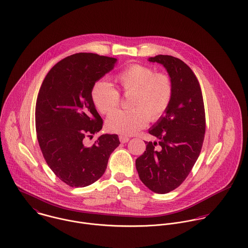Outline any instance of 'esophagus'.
I'll return each instance as SVG.
<instances>
[{
	"label": "esophagus",
	"mask_w": 248,
	"mask_h": 248,
	"mask_svg": "<svg viewBox=\"0 0 248 248\" xmlns=\"http://www.w3.org/2000/svg\"><path fill=\"white\" fill-rule=\"evenodd\" d=\"M119 140L121 143H126V142L130 140V139L128 137H125V136H119Z\"/></svg>",
	"instance_id": "obj_1"
}]
</instances>
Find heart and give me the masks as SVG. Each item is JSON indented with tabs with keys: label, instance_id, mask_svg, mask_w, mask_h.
<instances>
[{
	"label": "heart",
	"instance_id": "obj_1",
	"mask_svg": "<svg viewBox=\"0 0 248 248\" xmlns=\"http://www.w3.org/2000/svg\"><path fill=\"white\" fill-rule=\"evenodd\" d=\"M118 89L131 94L128 110H116L107 118V129L115 134L132 136L143 129L150 119H159L170 105L174 93L171 77L147 66L133 64L114 77ZM92 100L97 110L108 114L119 105L118 92L109 84L99 81L92 89Z\"/></svg>",
	"mask_w": 248,
	"mask_h": 248
}]
</instances>
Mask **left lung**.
Here are the masks:
<instances>
[{"label":"left lung","instance_id":"left-lung-1","mask_svg":"<svg viewBox=\"0 0 248 248\" xmlns=\"http://www.w3.org/2000/svg\"><path fill=\"white\" fill-rule=\"evenodd\" d=\"M161 64L173 81L174 93L165 114L149 129L157 142L146 141V151L136 160L142 182L153 192L166 194L189 175L202 151L205 111L200 83L180 59L156 55L148 59Z\"/></svg>","mask_w":248,"mask_h":248}]
</instances>
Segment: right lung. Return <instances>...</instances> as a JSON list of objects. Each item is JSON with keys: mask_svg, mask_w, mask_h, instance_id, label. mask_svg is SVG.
Segmentation results:
<instances>
[{"mask_svg": "<svg viewBox=\"0 0 248 248\" xmlns=\"http://www.w3.org/2000/svg\"><path fill=\"white\" fill-rule=\"evenodd\" d=\"M117 59L80 52L58 62L40 88L35 108L37 140L52 172L71 187L93 184L106 171L117 135H102L103 120L92 100L95 82L111 71Z\"/></svg>", "mask_w": 248, "mask_h": 248, "instance_id": "right-lung-1", "label": "right lung"}]
</instances>
